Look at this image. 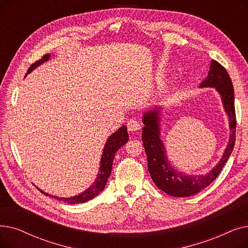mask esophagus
<instances>
[{
  "instance_id": "34e87169",
  "label": "esophagus",
  "mask_w": 248,
  "mask_h": 248,
  "mask_svg": "<svg viewBox=\"0 0 248 248\" xmlns=\"http://www.w3.org/2000/svg\"><path fill=\"white\" fill-rule=\"evenodd\" d=\"M127 129L129 132H137L140 129V124L136 120H129L127 122Z\"/></svg>"
}]
</instances>
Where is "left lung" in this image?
<instances>
[{
    "instance_id": "left-lung-1",
    "label": "left lung",
    "mask_w": 248,
    "mask_h": 248,
    "mask_svg": "<svg viewBox=\"0 0 248 248\" xmlns=\"http://www.w3.org/2000/svg\"><path fill=\"white\" fill-rule=\"evenodd\" d=\"M200 86L215 87L217 89L222 97L225 111L229 116V126L232 133L223 157L216 167L206 175L186 176L175 171L167 160L166 150L160 139L159 109L146 112L142 117L145 126L142 127L141 140L147 154L148 170L155 186L174 197H189L209 186L228 161L235 144L236 115L234 108V90L226 69L216 60H212L209 75Z\"/></svg>"
}]
</instances>
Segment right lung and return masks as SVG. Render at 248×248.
I'll return each instance as SVG.
<instances>
[{"mask_svg": "<svg viewBox=\"0 0 248 248\" xmlns=\"http://www.w3.org/2000/svg\"><path fill=\"white\" fill-rule=\"evenodd\" d=\"M50 55L46 54L44 55L40 60L36 61L35 63H33L31 66L29 67L27 74L30 73L34 68H36L38 65L42 64L43 62L47 61L49 59ZM128 140V136H127V131H126V126L123 125L119 131L116 133L112 134L108 141L106 146H104L103 149V153H102V157L100 160V168H99V173L97 175L96 180L94 181V183L91 185L86 191H84L83 193L77 195V196L71 197V198H59L56 196H52V195H48L47 193L41 191L43 194L47 195V196L56 198L57 200L66 202L69 204H77V203H83L86 202L90 199H93V197L97 196V195L104 189L106 187V184L108 182V179L111 173V169H112V162H113V158L114 155L116 153V151H119V149H121L125 142Z\"/></svg>", "mask_w": 248, "mask_h": 248, "instance_id": "obj_1", "label": "right lung"}]
</instances>
